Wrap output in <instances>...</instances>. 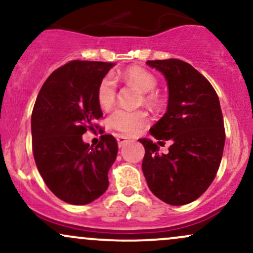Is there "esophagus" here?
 <instances>
[{
	"mask_svg": "<svg viewBox=\"0 0 253 253\" xmlns=\"http://www.w3.org/2000/svg\"><path fill=\"white\" fill-rule=\"evenodd\" d=\"M117 140H118L119 147H123L126 144L129 143V139L126 138V136H124V135H118L117 136Z\"/></svg>",
	"mask_w": 253,
	"mask_h": 253,
	"instance_id": "34e87169",
	"label": "esophagus"
}]
</instances>
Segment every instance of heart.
I'll return each instance as SVG.
<instances>
[{
  "instance_id": "heart-1",
  "label": "heart",
  "mask_w": 253,
  "mask_h": 253,
  "mask_svg": "<svg viewBox=\"0 0 253 253\" xmlns=\"http://www.w3.org/2000/svg\"><path fill=\"white\" fill-rule=\"evenodd\" d=\"M124 78L145 92V103L151 107L158 106L161 97L156 91H153L157 86V78L150 71L139 66H133L125 70ZM115 96H117V82L112 75H106L97 85L96 97L98 103L102 108H109L114 103ZM147 120H149L147 114L143 110L130 112L126 109L114 110L108 119L109 125L113 128L127 135H134L139 133V130L146 126Z\"/></svg>"
}]
</instances>
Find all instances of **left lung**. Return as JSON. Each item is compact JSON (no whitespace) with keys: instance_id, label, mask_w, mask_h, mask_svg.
Returning a JSON list of instances; mask_svg holds the SVG:
<instances>
[{"instance_id":"obj_1","label":"left lung","mask_w":253,"mask_h":253,"mask_svg":"<svg viewBox=\"0 0 253 253\" xmlns=\"http://www.w3.org/2000/svg\"><path fill=\"white\" fill-rule=\"evenodd\" d=\"M164 75L169 89L167 113L150 128L159 143L170 140L168 155L150 139L145 147L143 172L150 190L165 203L182 206L195 201L215 178L225 145L219 97L207 78L179 59L147 60Z\"/></svg>"}]
</instances>
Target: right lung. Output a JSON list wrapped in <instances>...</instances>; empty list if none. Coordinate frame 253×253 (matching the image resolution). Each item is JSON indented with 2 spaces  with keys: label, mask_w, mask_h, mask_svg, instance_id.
<instances>
[{
  "label": "right lung",
  "mask_w": 253,
  "mask_h": 253,
  "mask_svg": "<svg viewBox=\"0 0 253 253\" xmlns=\"http://www.w3.org/2000/svg\"><path fill=\"white\" fill-rule=\"evenodd\" d=\"M114 65L72 60L48 76L34 104L31 127L37 168L48 189L70 205H88L109 185L117 140L104 134L92 147L82 135L102 117L97 85Z\"/></svg>",
  "instance_id": "obj_1"
}]
</instances>
